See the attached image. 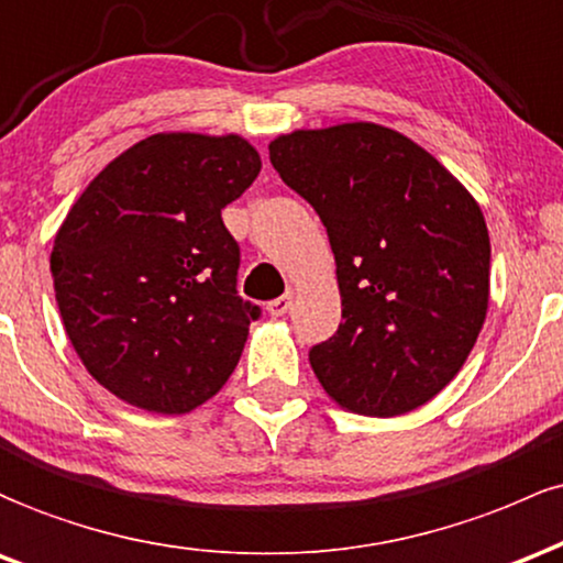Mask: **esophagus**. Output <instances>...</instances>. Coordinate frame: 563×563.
<instances>
[{
  "label": "esophagus",
  "mask_w": 563,
  "mask_h": 563,
  "mask_svg": "<svg viewBox=\"0 0 563 563\" xmlns=\"http://www.w3.org/2000/svg\"><path fill=\"white\" fill-rule=\"evenodd\" d=\"M292 300H295L292 292H287V295H282V298L271 300L268 302V313L271 316H284V313L289 311V308H292Z\"/></svg>",
  "instance_id": "34e87169"
}]
</instances>
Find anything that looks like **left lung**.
Returning <instances> with one entry per match:
<instances>
[{
	"label": "left lung",
	"instance_id": "obj_1",
	"mask_svg": "<svg viewBox=\"0 0 563 563\" xmlns=\"http://www.w3.org/2000/svg\"><path fill=\"white\" fill-rule=\"evenodd\" d=\"M271 164L324 223L343 321L308 351L340 407L394 418L465 364L489 306L482 207L401 132L372 122L295 130Z\"/></svg>",
	"mask_w": 563,
	"mask_h": 563
}]
</instances>
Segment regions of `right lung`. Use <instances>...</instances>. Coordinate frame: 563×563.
Returning <instances> with one entry per match:
<instances>
[{
	"instance_id": "right-lung-1",
	"label": "right lung",
	"mask_w": 563,
	"mask_h": 563,
	"mask_svg": "<svg viewBox=\"0 0 563 563\" xmlns=\"http://www.w3.org/2000/svg\"><path fill=\"white\" fill-rule=\"evenodd\" d=\"M257 173L261 156L239 135H151L63 220L49 255L63 327L122 401L191 412L236 369L261 306L239 298V244L220 210Z\"/></svg>"
}]
</instances>
